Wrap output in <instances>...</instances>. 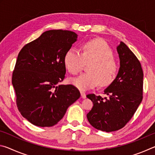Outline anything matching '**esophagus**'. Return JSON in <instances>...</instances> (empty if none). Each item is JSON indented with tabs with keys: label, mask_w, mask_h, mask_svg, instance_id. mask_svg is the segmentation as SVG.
<instances>
[{
	"label": "esophagus",
	"mask_w": 155,
	"mask_h": 155,
	"mask_svg": "<svg viewBox=\"0 0 155 155\" xmlns=\"http://www.w3.org/2000/svg\"><path fill=\"white\" fill-rule=\"evenodd\" d=\"M81 98H86V94L84 91H81Z\"/></svg>",
	"instance_id": "34e87169"
}]
</instances>
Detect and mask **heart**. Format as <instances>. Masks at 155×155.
Instances as JSON below:
<instances>
[{"mask_svg": "<svg viewBox=\"0 0 155 155\" xmlns=\"http://www.w3.org/2000/svg\"><path fill=\"white\" fill-rule=\"evenodd\" d=\"M88 64V72L71 79V83L81 90L111 84L116 76L117 65L113 58V52L103 39H94L83 44V52L77 48L68 50L64 57V64L70 74L77 75L84 65Z\"/></svg>", "mask_w": 155, "mask_h": 155, "instance_id": "heart-1", "label": "heart"}]
</instances>
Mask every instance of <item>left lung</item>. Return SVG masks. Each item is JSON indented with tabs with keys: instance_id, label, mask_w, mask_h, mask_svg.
Here are the masks:
<instances>
[{
	"instance_id": "1",
	"label": "left lung",
	"mask_w": 155,
	"mask_h": 155,
	"mask_svg": "<svg viewBox=\"0 0 155 155\" xmlns=\"http://www.w3.org/2000/svg\"><path fill=\"white\" fill-rule=\"evenodd\" d=\"M120 69L114 81L104 90L108 98L87 94L94 106L87 114L96 129L112 132L120 129L132 118L143 98V70L134 53L120 41L117 46Z\"/></svg>"
}]
</instances>
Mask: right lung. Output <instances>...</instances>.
I'll list each match as a JSON object with an SVG mask.
<instances>
[{
    "instance_id": "right-lung-1",
    "label": "right lung",
    "mask_w": 155,
    "mask_h": 155,
    "mask_svg": "<svg viewBox=\"0 0 155 155\" xmlns=\"http://www.w3.org/2000/svg\"><path fill=\"white\" fill-rule=\"evenodd\" d=\"M77 40L66 30H50L23 47L12 75L21 115L38 127L57 124L81 94L72 85H60L65 77L64 57Z\"/></svg>"
}]
</instances>
